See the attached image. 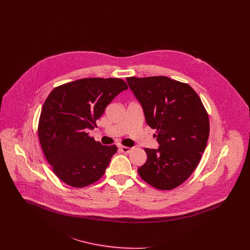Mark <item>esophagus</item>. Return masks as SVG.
Wrapping results in <instances>:
<instances>
[{
	"label": "esophagus",
	"mask_w": 250,
	"mask_h": 250,
	"mask_svg": "<svg viewBox=\"0 0 250 250\" xmlns=\"http://www.w3.org/2000/svg\"><path fill=\"white\" fill-rule=\"evenodd\" d=\"M120 150H121V152L124 153V154H129L131 152V148L126 147V146H121V147H120Z\"/></svg>",
	"instance_id": "1"
}]
</instances>
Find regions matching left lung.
<instances>
[{
	"instance_id": "obj_1",
	"label": "left lung",
	"mask_w": 250,
	"mask_h": 250,
	"mask_svg": "<svg viewBox=\"0 0 250 250\" xmlns=\"http://www.w3.org/2000/svg\"><path fill=\"white\" fill-rule=\"evenodd\" d=\"M143 107L146 123L156 129L157 150L145 148L147 160L138 168L143 181L170 190L198 166L209 137V117L200 96L188 84L167 77L126 78Z\"/></svg>"
}]
</instances>
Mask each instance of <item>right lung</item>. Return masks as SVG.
I'll return each instance as SVG.
<instances>
[{"mask_svg": "<svg viewBox=\"0 0 250 250\" xmlns=\"http://www.w3.org/2000/svg\"><path fill=\"white\" fill-rule=\"evenodd\" d=\"M128 88L121 79H82L54 88L41 110L38 138L53 172L63 183L84 188L101 178L117 152L87 133L107 105Z\"/></svg>", "mask_w": 250, "mask_h": 250, "instance_id": "obj_1", "label": "right lung"}]
</instances>
